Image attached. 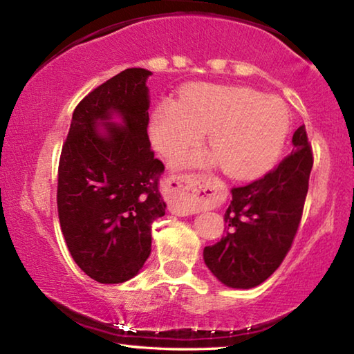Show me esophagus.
Returning <instances> with one entry per match:
<instances>
[{
	"label": "esophagus",
	"instance_id": "obj_1",
	"mask_svg": "<svg viewBox=\"0 0 354 354\" xmlns=\"http://www.w3.org/2000/svg\"><path fill=\"white\" fill-rule=\"evenodd\" d=\"M167 205L169 211L176 215H189L198 212L205 205V198L200 192H205V184L200 175L194 173H178L165 179Z\"/></svg>",
	"mask_w": 354,
	"mask_h": 354
}]
</instances>
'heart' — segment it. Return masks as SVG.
<instances>
[{
  "label": "heart",
  "mask_w": 354,
  "mask_h": 354,
  "mask_svg": "<svg viewBox=\"0 0 354 354\" xmlns=\"http://www.w3.org/2000/svg\"><path fill=\"white\" fill-rule=\"evenodd\" d=\"M290 128L279 100L248 87L196 84L181 103L162 100L149 120V139L159 153L173 156L196 147L209 133V147L220 169L236 179L263 175L277 162ZM200 154H183L178 162H201Z\"/></svg>",
  "instance_id": "heart-1"
}]
</instances>
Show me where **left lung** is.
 Here are the masks:
<instances>
[{"label": "left lung", "instance_id": "obj_1", "mask_svg": "<svg viewBox=\"0 0 354 354\" xmlns=\"http://www.w3.org/2000/svg\"><path fill=\"white\" fill-rule=\"evenodd\" d=\"M293 151L256 181L232 187L226 236L203 251L209 270L234 289L259 286L281 266L297 236L314 154L306 128L292 137Z\"/></svg>", "mask_w": 354, "mask_h": 354}]
</instances>
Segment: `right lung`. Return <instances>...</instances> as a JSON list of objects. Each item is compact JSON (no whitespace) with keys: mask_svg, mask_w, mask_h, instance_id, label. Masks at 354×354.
<instances>
[{"mask_svg":"<svg viewBox=\"0 0 354 354\" xmlns=\"http://www.w3.org/2000/svg\"><path fill=\"white\" fill-rule=\"evenodd\" d=\"M151 71L127 68L76 106L59 159L57 214L71 257L92 279L118 284L151 253V225L165 215L159 194L164 164L148 137ZM113 111L124 127L106 123ZM98 122L106 123L100 135Z\"/></svg>","mask_w":354,"mask_h":354,"instance_id":"right-lung-1","label":"right lung"}]
</instances>
